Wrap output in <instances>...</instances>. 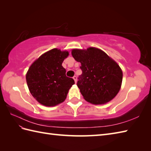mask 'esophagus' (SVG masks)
<instances>
[{
	"label": "esophagus",
	"instance_id": "34e87169",
	"mask_svg": "<svg viewBox=\"0 0 151 151\" xmlns=\"http://www.w3.org/2000/svg\"><path fill=\"white\" fill-rule=\"evenodd\" d=\"M73 78L74 79V81H75V83H76V81H77V77H76V76H74Z\"/></svg>",
	"mask_w": 151,
	"mask_h": 151
}]
</instances>
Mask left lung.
Masks as SVG:
<instances>
[{"label": "left lung", "mask_w": 151, "mask_h": 151, "mask_svg": "<svg viewBox=\"0 0 151 151\" xmlns=\"http://www.w3.org/2000/svg\"><path fill=\"white\" fill-rule=\"evenodd\" d=\"M71 53L81 63L82 73L76 84L85 100L93 104H102L113 99L119 91L123 80L118 64L97 48L74 49Z\"/></svg>", "instance_id": "obj_1"}]
</instances>
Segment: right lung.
Wrapping results in <instances>:
<instances>
[{
  "label": "right lung",
  "instance_id": "right-lung-1",
  "mask_svg": "<svg viewBox=\"0 0 151 151\" xmlns=\"http://www.w3.org/2000/svg\"><path fill=\"white\" fill-rule=\"evenodd\" d=\"M68 55L67 51L54 49L42 54L30 67L26 76L27 85L40 104L54 106L62 103L75 84L72 78L66 76L62 65Z\"/></svg>",
  "mask_w": 151,
  "mask_h": 151
}]
</instances>
